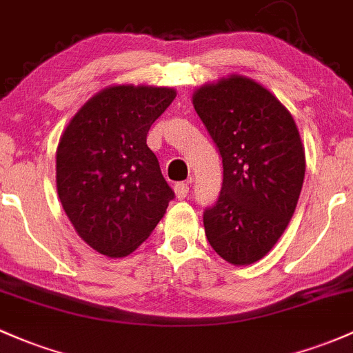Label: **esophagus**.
<instances>
[{
    "label": "esophagus",
    "instance_id": "esophagus-1",
    "mask_svg": "<svg viewBox=\"0 0 353 353\" xmlns=\"http://www.w3.org/2000/svg\"><path fill=\"white\" fill-rule=\"evenodd\" d=\"M174 192H176V197L179 201L185 199V197H188V194H189V185L184 184V183L176 184V185H174Z\"/></svg>",
    "mask_w": 353,
    "mask_h": 353
}]
</instances>
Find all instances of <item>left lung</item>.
Segmentation results:
<instances>
[{"mask_svg":"<svg viewBox=\"0 0 353 353\" xmlns=\"http://www.w3.org/2000/svg\"><path fill=\"white\" fill-rule=\"evenodd\" d=\"M192 105L224 169L218 201L203 216L206 238L231 265H253L285 233L303 185L295 119L268 88L236 73L196 88Z\"/></svg>","mask_w":353,"mask_h":353,"instance_id":"8db88e82","label":"left lung"}]
</instances>
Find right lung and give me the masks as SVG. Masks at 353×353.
<instances>
[{"mask_svg":"<svg viewBox=\"0 0 353 353\" xmlns=\"http://www.w3.org/2000/svg\"><path fill=\"white\" fill-rule=\"evenodd\" d=\"M176 99L152 85H110L80 107L57 147V191L70 223L88 246L123 258L165 214V183L147 132Z\"/></svg>","mask_w":353,"mask_h":353,"instance_id":"right-lung-1","label":"right lung"}]
</instances>
